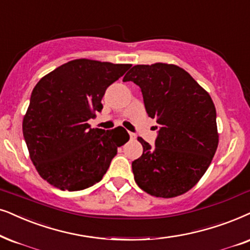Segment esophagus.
Masks as SVG:
<instances>
[{"label": "esophagus", "instance_id": "34e87169", "mask_svg": "<svg viewBox=\"0 0 250 250\" xmlns=\"http://www.w3.org/2000/svg\"><path fill=\"white\" fill-rule=\"evenodd\" d=\"M129 138H131V140H134V139L137 138V135H135L134 133H131V132H129Z\"/></svg>", "mask_w": 250, "mask_h": 250}]
</instances>
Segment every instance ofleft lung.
<instances>
[{
    "label": "left lung",
    "mask_w": 250,
    "mask_h": 250,
    "mask_svg": "<svg viewBox=\"0 0 250 250\" xmlns=\"http://www.w3.org/2000/svg\"><path fill=\"white\" fill-rule=\"evenodd\" d=\"M123 82L140 87L148 116L160 125L155 147L138 138L144 153L132 162L135 183L164 199L188 192L218 147L216 108L209 93L188 72L167 63L134 65Z\"/></svg>",
    "instance_id": "left-lung-1"
}]
</instances>
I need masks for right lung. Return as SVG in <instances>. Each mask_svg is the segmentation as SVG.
I'll return each instance as SVG.
<instances>
[{
    "mask_svg": "<svg viewBox=\"0 0 250 250\" xmlns=\"http://www.w3.org/2000/svg\"><path fill=\"white\" fill-rule=\"evenodd\" d=\"M132 65L79 58L41 78L22 119L31 161L42 179L62 190H82L104 176L117 148L128 141L122 126L90 128L105 89Z\"/></svg>",
    "mask_w": 250,
    "mask_h": 250,
    "instance_id": "obj_1",
    "label": "right lung"
}]
</instances>
